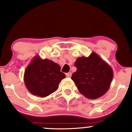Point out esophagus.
Wrapping results in <instances>:
<instances>
[{
  "instance_id": "obj_1",
  "label": "esophagus",
  "mask_w": 132,
  "mask_h": 132,
  "mask_svg": "<svg viewBox=\"0 0 132 132\" xmlns=\"http://www.w3.org/2000/svg\"><path fill=\"white\" fill-rule=\"evenodd\" d=\"M71 75H72L71 72H69V73H66V77H68V78H70V77H71Z\"/></svg>"
}]
</instances>
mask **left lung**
<instances>
[{
	"label": "left lung",
	"instance_id": "obj_1",
	"mask_svg": "<svg viewBox=\"0 0 132 132\" xmlns=\"http://www.w3.org/2000/svg\"><path fill=\"white\" fill-rule=\"evenodd\" d=\"M77 70L71 76L79 92L89 99H96L106 93L113 77L110 65L93 53L88 57H78Z\"/></svg>",
	"mask_w": 132,
	"mask_h": 132
}]
</instances>
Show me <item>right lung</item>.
<instances>
[{
  "mask_svg": "<svg viewBox=\"0 0 132 132\" xmlns=\"http://www.w3.org/2000/svg\"><path fill=\"white\" fill-rule=\"evenodd\" d=\"M60 70V66L57 63L35 56L24 72L26 88L34 95L48 96L57 90L59 82L66 77Z\"/></svg>",
  "mask_w": 132,
  "mask_h": 132,
  "instance_id": "1",
  "label": "right lung"
}]
</instances>
